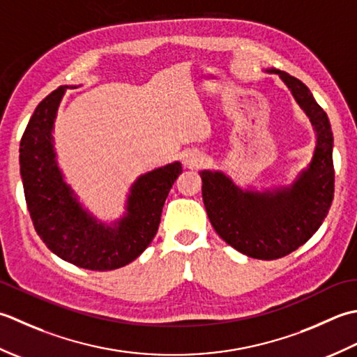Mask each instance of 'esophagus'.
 I'll return each mask as SVG.
<instances>
[{"label":"esophagus","mask_w":357,"mask_h":357,"mask_svg":"<svg viewBox=\"0 0 357 357\" xmlns=\"http://www.w3.org/2000/svg\"><path fill=\"white\" fill-rule=\"evenodd\" d=\"M181 160H183V165L188 166V168H194V166H197L202 162V155H200L199 151L189 149V151L183 152Z\"/></svg>","instance_id":"34e87169"}]
</instances>
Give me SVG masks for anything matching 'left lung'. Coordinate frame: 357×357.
I'll use <instances>...</instances> for the list:
<instances>
[{"instance_id":"1","label":"left lung","mask_w":357,"mask_h":357,"mask_svg":"<svg viewBox=\"0 0 357 357\" xmlns=\"http://www.w3.org/2000/svg\"><path fill=\"white\" fill-rule=\"evenodd\" d=\"M278 74L307 114L316 135L311 162L288 186H238L223 171L203 169L202 195L217 234L245 256L274 260L296 251L321 228L334 195L333 132L328 115L301 79Z\"/></svg>"}]
</instances>
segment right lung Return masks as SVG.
I'll list each match as a JSON object with an SVG mask.
<instances>
[{"label":"right lung","instance_id":"add662e5","mask_svg":"<svg viewBox=\"0 0 357 357\" xmlns=\"http://www.w3.org/2000/svg\"><path fill=\"white\" fill-rule=\"evenodd\" d=\"M69 86L36 106L20 143V172L35 231L58 257L92 271H111L135 260L155 237L165 200L181 174L174 162L138 176L129 188L125 213L103 222L64 180L58 165L54 128Z\"/></svg>","mask_w":357,"mask_h":357}]
</instances>
